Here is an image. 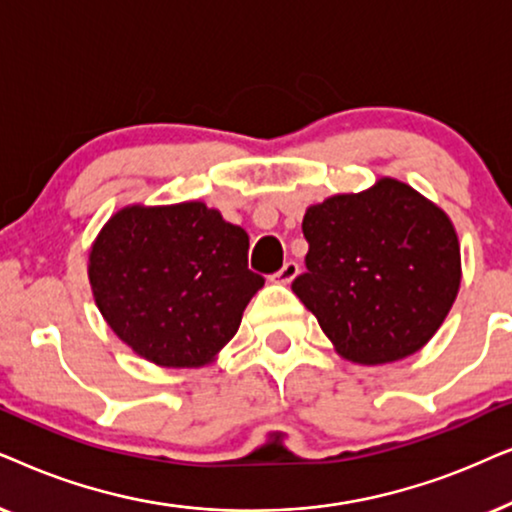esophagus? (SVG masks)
Returning a JSON list of instances; mask_svg holds the SVG:
<instances>
[{"label":"esophagus","instance_id":"obj_1","mask_svg":"<svg viewBox=\"0 0 512 512\" xmlns=\"http://www.w3.org/2000/svg\"><path fill=\"white\" fill-rule=\"evenodd\" d=\"M297 274H299V264L297 262H285L281 271H276V274L271 276V281L278 283V285H290L297 278Z\"/></svg>","mask_w":512,"mask_h":512}]
</instances>
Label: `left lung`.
<instances>
[{
	"label": "left lung",
	"instance_id": "obj_1",
	"mask_svg": "<svg viewBox=\"0 0 512 512\" xmlns=\"http://www.w3.org/2000/svg\"><path fill=\"white\" fill-rule=\"evenodd\" d=\"M306 271L292 292L339 356L403 360L431 342L461 285L459 236L445 210L395 177L306 208Z\"/></svg>",
	"mask_w": 512,
	"mask_h": 512
}]
</instances>
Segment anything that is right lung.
Instances as JSON below:
<instances>
[{"instance_id":"add662e5","label":"right lung","mask_w":512,"mask_h":512,"mask_svg":"<svg viewBox=\"0 0 512 512\" xmlns=\"http://www.w3.org/2000/svg\"><path fill=\"white\" fill-rule=\"evenodd\" d=\"M248 234L201 201L133 203L88 252V281L121 342L159 367L213 363L264 285L248 269Z\"/></svg>"}]
</instances>
